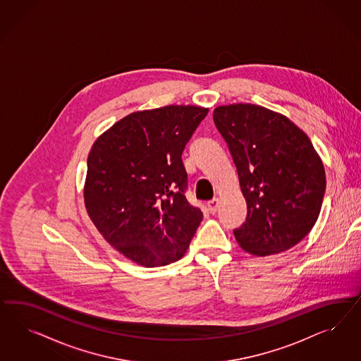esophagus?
Here are the masks:
<instances>
[{"label":"esophagus","mask_w":361,"mask_h":361,"mask_svg":"<svg viewBox=\"0 0 361 361\" xmlns=\"http://www.w3.org/2000/svg\"><path fill=\"white\" fill-rule=\"evenodd\" d=\"M219 207V198H213V200H210L208 202V208L209 212L212 213V214H214L216 212H217V209Z\"/></svg>","instance_id":"obj_1"}]
</instances>
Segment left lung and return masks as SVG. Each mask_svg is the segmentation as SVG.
Wrapping results in <instances>:
<instances>
[{
	"mask_svg": "<svg viewBox=\"0 0 361 361\" xmlns=\"http://www.w3.org/2000/svg\"><path fill=\"white\" fill-rule=\"evenodd\" d=\"M213 121L247 204L245 224L234 230L238 245L255 257L295 246L314 228L326 192L312 142L287 116L250 103L219 106Z\"/></svg>",
	"mask_w": 361,
	"mask_h": 361,
	"instance_id": "8db88e82",
	"label": "left lung"
}]
</instances>
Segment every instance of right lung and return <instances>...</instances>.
<instances>
[{
    "instance_id": "add662e5",
    "label": "right lung",
    "mask_w": 361,
    "mask_h": 361,
    "mask_svg": "<svg viewBox=\"0 0 361 361\" xmlns=\"http://www.w3.org/2000/svg\"><path fill=\"white\" fill-rule=\"evenodd\" d=\"M208 111L175 104L136 111L92 144L85 207L103 238L132 262L159 267L188 250L202 212L186 201L181 154Z\"/></svg>"
}]
</instances>
